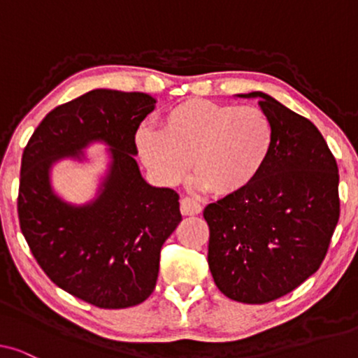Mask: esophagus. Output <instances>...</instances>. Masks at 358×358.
<instances>
[{"label": "esophagus", "instance_id": "obj_1", "mask_svg": "<svg viewBox=\"0 0 358 358\" xmlns=\"http://www.w3.org/2000/svg\"><path fill=\"white\" fill-rule=\"evenodd\" d=\"M202 212V205H200L197 200L190 197H182L180 199V213L182 215H199Z\"/></svg>", "mask_w": 358, "mask_h": 358}]
</instances>
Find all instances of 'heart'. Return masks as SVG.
I'll return each mask as SVG.
<instances>
[{"label":"heart","mask_w":358,"mask_h":358,"mask_svg":"<svg viewBox=\"0 0 358 358\" xmlns=\"http://www.w3.org/2000/svg\"><path fill=\"white\" fill-rule=\"evenodd\" d=\"M135 141L140 158L161 182H180L192 159L203 187L217 195H233L261 174L271 155L273 130L259 107L194 97L171 107L161 130L140 129Z\"/></svg>","instance_id":"b5f03b06"}]
</instances>
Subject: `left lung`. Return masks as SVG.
I'll use <instances>...</instances> for the list:
<instances>
[{"instance_id":"8db88e82","label":"left lung","mask_w":358,"mask_h":358,"mask_svg":"<svg viewBox=\"0 0 358 358\" xmlns=\"http://www.w3.org/2000/svg\"><path fill=\"white\" fill-rule=\"evenodd\" d=\"M256 97L273 130L266 166L241 192L208 203V267L234 301L277 300L324 261L339 222V171L315 124L261 91Z\"/></svg>"}]
</instances>
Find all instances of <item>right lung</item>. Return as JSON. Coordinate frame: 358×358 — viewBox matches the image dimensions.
I'll use <instances>...</instances> for the list:
<instances>
[{
	"label": "right lung",
	"mask_w": 358,
	"mask_h": 358,
	"mask_svg": "<svg viewBox=\"0 0 358 358\" xmlns=\"http://www.w3.org/2000/svg\"><path fill=\"white\" fill-rule=\"evenodd\" d=\"M155 104L145 92L90 91L48 112L22 153L17 215L31 252L55 285L97 308L153 293L161 248L182 220L178 192L150 185L135 161V134ZM92 141L111 148L110 171L92 203L71 206L52 192L50 169L80 159Z\"/></svg>",
	"instance_id": "obj_1"
}]
</instances>
